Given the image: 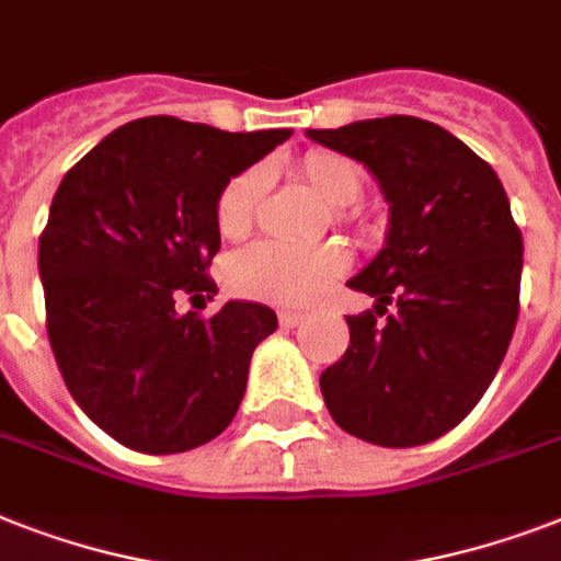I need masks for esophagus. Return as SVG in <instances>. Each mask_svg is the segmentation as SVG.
Segmentation results:
<instances>
[{
    "instance_id": "34e87169",
    "label": "esophagus",
    "mask_w": 561,
    "mask_h": 561,
    "mask_svg": "<svg viewBox=\"0 0 561 561\" xmlns=\"http://www.w3.org/2000/svg\"><path fill=\"white\" fill-rule=\"evenodd\" d=\"M302 320H306V314H299V311H279V323L285 325V329H297Z\"/></svg>"
}]
</instances>
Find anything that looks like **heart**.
Wrapping results in <instances>:
<instances>
[{
	"label": "heart",
	"mask_w": 561,
	"mask_h": 561,
	"mask_svg": "<svg viewBox=\"0 0 561 561\" xmlns=\"http://www.w3.org/2000/svg\"><path fill=\"white\" fill-rule=\"evenodd\" d=\"M299 174L308 188L332 209H343L358 201L364 192L360 169L350 157L334 151H311L299 162ZM267 171L247 169L220 188L215 220L224 238L244 236L253 227L255 209L262 201ZM350 264L346 250L337 244H282V241H255L238 250L227 262V285L241 297L306 306L329 288Z\"/></svg>",
	"instance_id": "b5f03b06"
}]
</instances>
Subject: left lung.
Here are the masks:
<instances>
[{
	"label": "left lung",
	"mask_w": 561,
	"mask_h": 561,
	"mask_svg": "<svg viewBox=\"0 0 561 561\" xmlns=\"http://www.w3.org/2000/svg\"><path fill=\"white\" fill-rule=\"evenodd\" d=\"M306 136L358 160L390 203L381 253L350 279L375 311L346 317L350 350L320 375L325 408L373 445H425L469 416L513 341L524 244L506 192L489 162L425 118Z\"/></svg>",
	"instance_id": "left-lung-1"
}]
</instances>
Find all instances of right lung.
<instances>
[{
    "mask_svg": "<svg viewBox=\"0 0 561 561\" xmlns=\"http://www.w3.org/2000/svg\"><path fill=\"white\" fill-rule=\"evenodd\" d=\"M288 136L136 118L60 180L37 255L48 343L78 408L116 443L192 451L236 416L276 314L241 299L178 314L174 302L218 290L206 267L220 188Z\"/></svg>",
    "mask_w": 561,
    "mask_h": 561,
    "instance_id": "right-lung-1",
    "label": "right lung"
}]
</instances>
